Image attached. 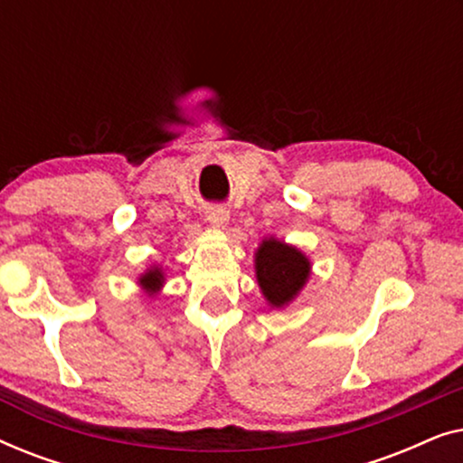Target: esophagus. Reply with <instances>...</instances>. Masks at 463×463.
<instances>
[{"mask_svg": "<svg viewBox=\"0 0 463 463\" xmlns=\"http://www.w3.org/2000/svg\"><path fill=\"white\" fill-rule=\"evenodd\" d=\"M206 219L211 221L214 227H219V230H225L227 223H230V211H227L225 206H211L206 211Z\"/></svg>", "mask_w": 463, "mask_h": 463, "instance_id": "34e87169", "label": "esophagus"}]
</instances>
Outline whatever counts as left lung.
Returning a JSON list of instances; mask_svg holds the SVG:
<instances>
[{"mask_svg":"<svg viewBox=\"0 0 463 463\" xmlns=\"http://www.w3.org/2000/svg\"><path fill=\"white\" fill-rule=\"evenodd\" d=\"M255 276L269 307L293 303L312 276V261L301 249L268 236L255 250Z\"/></svg>","mask_w":463,"mask_h":463,"instance_id":"8db88e82","label":"left lung"}]
</instances>
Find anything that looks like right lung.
<instances>
[{"label": "right lung", "mask_w": 463, "mask_h": 463, "mask_svg": "<svg viewBox=\"0 0 463 463\" xmlns=\"http://www.w3.org/2000/svg\"><path fill=\"white\" fill-rule=\"evenodd\" d=\"M166 274H164L162 265H149L147 269L138 276V287H141L149 297H156L164 288Z\"/></svg>", "instance_id": "right-lung-1"}]
</instances>
